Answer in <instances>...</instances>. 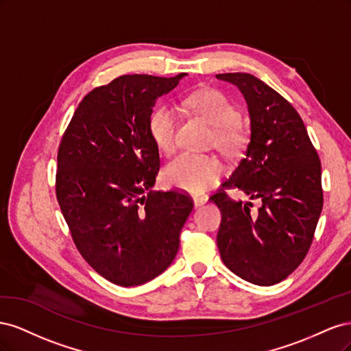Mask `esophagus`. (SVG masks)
<instances>
[{"label": "esophagus", "instance_id": "34e87169", "mask_svg": "<svg viewBox=\"0 0 351 351\" xmlns=\"http://www.w3.org/2000/svg\"><path fill=\"white\" fill-rule=\"evenodd\" d=\"M208 202V197L206 196H193V204H195V206L197 208V206H202V205H205Z\"/></svg>", "mask_w": 351, "mask_h": 351}]
</instances>
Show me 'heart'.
<instances>
[{
    "instance_id": "b5f03b06",
    "label": "heart",
    "mask_w": 351,
    "mask_h": 351,
    "mask_svg": "<svg viewBox=\"0 0 351 351\" xmlns=\"http://www.w3.org/2000/svg\"><path fill=\"white\" fill-rule=\"evenodd\" d=\"M190 110L214 125L210 145L227 156H237L247 142V134L240 123V112L226 95L215 89H202L187 99ZM154 145L159 151L169 154L176 146L177 111L169 104L156 107L147 119ZM222 173L219 161L209 155L183 152L177 155L164 168V182L167 186L183 192L199 195L214 186Z\"/></svg>"
}]
</instances>
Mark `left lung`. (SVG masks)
<instances>
[{"mask_svg":"<svg viewBox=\"0 0 351 351\" xmlns=\"http://www.w3.org/2000/svg\"><path fill=\"white\" fill-rule=\"evenodd\" d=\"M240 89L250 115V142L236 171L210 200L221 210L217 243L226 267L256 285H274L303 262L319 219L321 161L293 105L249 73L217 74ZM237 186L261 208L228 197Z\"/></svg>","mask_w":351,"mask_h":351,"instance_id":"obj_1","label":"left lung"}]
</instances>
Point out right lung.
Wrapping results in <instances>:
<instances>
[{
	"label": "right lung",
	"mask_w": 351,
	"mask_h": 351,
	"mask_svg": "<svg viewBox=\"0 0 351 351\" xmlns=\"http://www.w3.org/2000/svg\"><path fill=\"white\" fill-rule=\"evenodd\" d=\"M186 76L125 74L89 92L58 147L56 193L77 250L121 287L154 280L173 263L193 209L187 195L152 190L159 154L147 119Z\"/></svg>",
	"instance_id": "add662e5"
}]
</instances>
